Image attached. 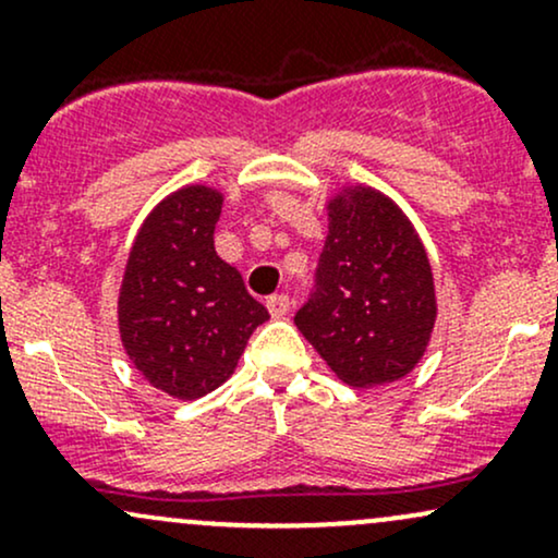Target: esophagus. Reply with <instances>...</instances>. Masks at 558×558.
<instances>
[{
  "mask_svg": "<svg viewBox=\"0 0 558 558\" xmlns=\"http://www.w3.org/2000/svg\"><path fill=\"white\" fill-rule=\"evenodd\" d=\"M267 310H270V315L275 319L286 317L288 312H291V299H288L286 293H275V296L267 299Z\"/></svg>",
  "mask_w": 558,
  "mask_h": 558,
  "instance_id": "1",
  "label": "esophagus"
}]
</instances>
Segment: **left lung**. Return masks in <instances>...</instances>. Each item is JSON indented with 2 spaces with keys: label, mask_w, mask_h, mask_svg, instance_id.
Returning <instances> with one entry per match:
<instances>
[{
  "label": "left lung",
  "mask_w": 558,
  "mask_h": 558,
  "mask_svg": "<svg viewBox=\"0 0 558 558\" xmlns=\"http://www.w3.org/2000/svg\"><path fill=\"white\" fill-rule=\"evenodd\" d=\"M325 217L317 293L293 323L345 386L375 388L407 377L425 356L438 317L417 228L367 183L330 191Z\"/></svg>",
  "instance_id": "8db88e82"
}]
</instances>
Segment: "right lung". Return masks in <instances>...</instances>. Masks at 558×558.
I'll return each instance as SVG.
<instances>
[{
  "label": "right lung",
  "instance_id": "right-lung-1",
  "mask_svg": "<svg viewBox=\"0 0 558 558\" xmlns=\"http://www.w3.org/2000/svg\"><path fill=\"white\" fill-rule=\"evenodd\" d=\"M226 194L185 183L141 222L118 293V332L151 388L194 401L235 373L257 325L270 319L241 272L215 252Z\"/></svg>",
  "mask_w": 558,
  "mask_h": 558
}]
</instances>
